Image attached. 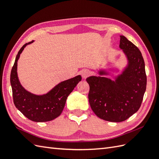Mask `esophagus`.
<instances>
[{
  "instance_id": "34e87169",
  "label": "esophagus",
  "mask_w": 159,
  "mask_h": 159,
  "mask_svg": "<svg viewBox=\"0 0 159 159\" xmlns=\"http://www.w3.org/2000/svg\"><path fill=\"white\" fill-rule=\"evenodd\" d=\"M81 76H82V78L85 79L91 74V71L89 70H84L81 71Z\"/></svg>"
}]
</instances>
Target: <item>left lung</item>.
Returning <instances> with one entry per match:
<instances>
[{
    "label": "left lung",
    "instance_id": "8db88e82",
    "mask_svg": "<svg viewBox=\"0 0 159 159\" xmlns=\"http://www.w3.org/2000/svg\"><path fill=\"white\" fill-rule=\"evenodd\" d=\"M119 47L126 54L129 65L116 80L95 76L86 79L91 109L100 119L111 122L125 121L136 113L147 87L145 61L140 50L124 36H120Z\"/></svg>",
    "mask_w": 159,
    "mask_h": 159
}]
</instances>
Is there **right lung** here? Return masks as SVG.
Returning <instances> with one entry per match:
<instances>
[{
  "label": "right lung",
  "mask_w": 159,
  "mask_h": 159,
  "mask_svg": "<svg viewBox=\"0 0 159 159\" xmlns=\"http://www.w3.org/2000/svg\"><path fill=\"white\" fill-rule=\"evenodd\" d=\"M31 41L24 45L18 52L11 73V84L13 102L16 107L28 119L35 122L50 121L60 116L65 106L67 98L81 80V75L57 84L50 92L36 95L28 92L20 85L17 75V61L20 54Z\"/></svg>",
  "instance_id": "obj_1"
}]
</instances>
